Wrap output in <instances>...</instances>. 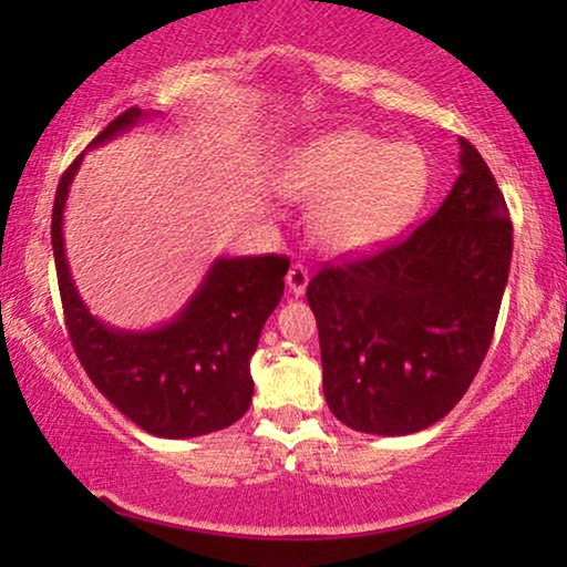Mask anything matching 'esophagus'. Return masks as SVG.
Segmentation results:
<instances>
[{"label":"esophagus","mask_w":567,"mask_h":567,"mask_svg":"<svg viewBox=\"0 0 567 567\" xmlns=\"http://www.w3.org/2000/svg\"><path fill=\"white\" fill-rule=\"evenodd\" d=\"M309 284V270L305 266H299V262H293L289 268V274H286V286H289V291L293 297H301Z\"/></svg>","instance_id":"obj_1"}]
</instances>
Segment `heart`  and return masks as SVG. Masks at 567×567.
Instances as JSON below:
<instances>
[{"mask_svg": "<svg viewBox=\"0 0 567 567\" xmlns=\"http://www.w3.org/2000/svg\"><path fill=\"white\" fill-rule=\"evenodd\" d=\"M281 188L312 208L309 231L330 255L379 250L421 212L431 167L413 142H390L361 128H340L297 146Z\"/></svg>", "mask_w": 567, "mask_h": 567, "instance_id": "b5f03b06", "label": "heart"}]
</instances>
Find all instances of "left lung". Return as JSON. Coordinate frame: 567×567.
Masks as SVG:
<instances>
[{"label": "left lung", "mask_w": 567, "mask_h": 567, "mask_svg": "<svg viewBox=\"0 0 567 567\" xmlns=\"http://www.w3.org/2000/svg\"><path fill=\"white\" fill-rule=\"evenodd\" d=\"M454 188L402 243L307 286L322 390L348 429L408 436L441 421L475 379L506 291L514 229L491 167L460 138Z\"/></svg>", "instance_id": "left-lung-1"}]
</instances>
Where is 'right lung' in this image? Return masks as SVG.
<instances>
[{
  "mask_svg": "<svg viewBox=\"0 0 567 567\" xmlns=\"http://www.w3.org/2000/svg\"><path fill=\"white\" fill-rule=\"evenodd\" d=\"M144 115L142 107H128L90 146L123 134ZM82 157L61 175L51 216L53 262L76 359L92 384L152 436L193 439L237 423L252 402L250 359L262 324L284 297L289 258H216L169 322L154 330L111 328L90 315L64 250V206Z\"/></svg>",
  "mask_w": 567,
  "mask_h": 567,
  "instance_id": "add662e5",
  "label": "right lung"
}]
</instances>
